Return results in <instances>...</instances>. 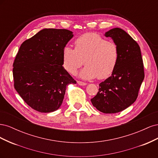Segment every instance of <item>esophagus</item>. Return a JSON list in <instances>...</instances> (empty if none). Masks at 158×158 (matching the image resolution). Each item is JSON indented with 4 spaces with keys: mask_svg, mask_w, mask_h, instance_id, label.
Returning <instances> with one entry per match:
<instances>
[{
    "mask_svg": "<svg viewBox=\"0 0 158 158\" xmlns=\"http://www.w3.org/2000/svg\"><path fill=\"white\" fill-rule=\"evenodd\" d=\"M77 83H78V85H82V86H83V85H85L87 84L85 83V82H80V81H78Z\"/></svg>",
    "mask_w": 158,
    "mask_h": 158,
    "instance_id": "esophagus-1",
    "label": "esophagus"
}]
</instances>
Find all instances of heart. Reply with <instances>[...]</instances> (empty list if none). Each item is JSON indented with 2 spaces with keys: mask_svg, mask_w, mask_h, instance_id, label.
<instances>
[{
  "mask_svg": "<svg viewBox=\"0 0 158 158\" xmlns=\"http://www.w3.org/2000/svg\"><path fill=\"white\" fill-rule=\"evenodd\" d=\"M75 49L66 46L63 52L64 69L74 74L84 64L78 73L80 78L91 80L106 78L115 69L119 59V48L115 43L108 41L95 33H87L76 40Z\"/></svg>",
  "mask_w": 158,
  "mask_h": 158,
  "instance_id": "heart-1",
  "label": "heart"
}]
</instances>
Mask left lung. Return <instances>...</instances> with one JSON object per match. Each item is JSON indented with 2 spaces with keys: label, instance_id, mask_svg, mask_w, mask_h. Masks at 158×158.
<instances>
[{
  "label": "left lung",
  "instance_id": "left-lung-1",
  "mask_svg": "<svg viewBox=\"0 0 158 158\" xmlns=\"http://www.w3.org/2000/svg\"><path fill=\"white\" fill-rule=\"evenodd\" d=\"M119 48V59L111 76L99 84V92L91 102L103 113H116L136 101L144 78V65L139 45L121 28L106 32Z\"/></svg>",
  "mask_w": 158,
  "mask_h": 158
}]
</instances>
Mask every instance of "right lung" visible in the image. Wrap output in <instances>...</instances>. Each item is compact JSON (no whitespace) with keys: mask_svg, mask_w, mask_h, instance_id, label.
<instances>
[{"mask_svg":"<svg viewBox=\"0 0 158 158\" xmlns=\"http://www.w3.org/2000/svg\"><path fill=\"white\" fill-rule=\"evenodd\" d=\"M73 36L68 30L45 28L19 49L13 64L14 88L37 111H56L63 103L66 86L76 84L63 66V49Z\"/></svg>","mask_w":158,"mask_h":158,"instance_id":"obj_1","label":"right lung"}]
</instances>
